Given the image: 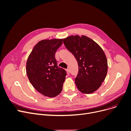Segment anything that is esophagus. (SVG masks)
Here are the masks:
<instances>
[{
    "mask_svg": "<svg viewBox=\"0 0 131 131\" xmlns=\"http://www.w3.org/2000/svg\"><path fill=\"white\" fill-rule=\"evenodd\" d=\"M66 71H67V73H68V74H69V73H70V71H69V69H66Z\"/></svg>",
    "mask_w": 131,
    "mask_h": 131,
    "instance_id": "1",
    "label": "esophagus"
}]
</instances>
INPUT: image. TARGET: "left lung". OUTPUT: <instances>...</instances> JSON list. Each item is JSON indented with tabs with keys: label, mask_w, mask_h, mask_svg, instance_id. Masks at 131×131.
<instances>
[{
	"label": "left lung",
	"mask_w": 131,
	"mask_h": 131,
	"mask_svg": "<svg viewBox=\"0 0 131 131\" xmlns=\"http://www.w3.org/2000/svg\"><path fill=\"white\" fill-rule=\"evenodd\" d=\"M63 41L78 62L79 70L74 79L77 89L85 94L95 92L103 82L108 71V62L102 49L85 36H71Z\"/></svg>",
	"instance_id": "obj_1"
}]
</instances>
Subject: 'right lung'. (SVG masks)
Listing matches in <instances>:
<instances>
[{"instance_id":"obj_1","label":"right lung","mask_w":131,"mask_h":131,"mask_svg":"<svg viewBox=\"0 0 131 131\" xmlns=\"http://www.w3.org/2000/svg\"><path fill=\"white\" fill-rule=\"evenodd\" d=\"M62 40H42L35 46L29 55L26 71L34 88L46 96L53 97L62 90L67 72L58 66L55 54Z\"/></svg>"}]
</instances>
